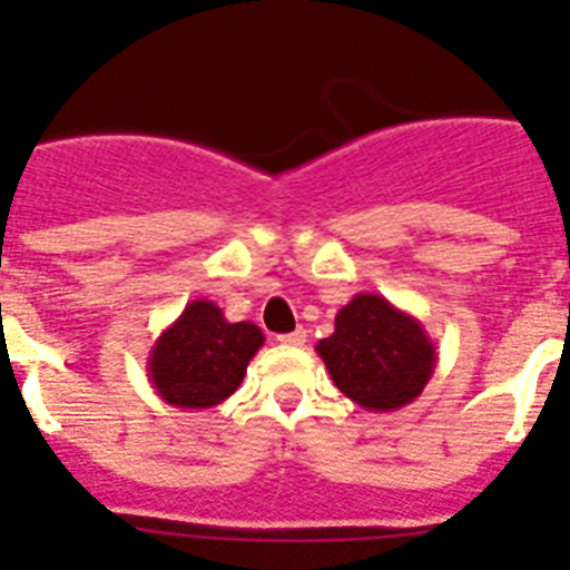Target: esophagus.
Listing matches in <instances>:
<instances>
[{"instance_id": "obj_1", "label": "esophagus", "mask_w": 570, "mask_h": 570, "mask_svg": "<svg viewBox=\"0 0 570 570\" xmlns=\"http://www.w3.org/2000/svg\"><path fill=\"white\" fill-rule=\"evenodd\" d=\"M305 336H308V334H305V328H296V331H291V334H282L279 336V342H282V345H302V342H305Z\"/></svg>"}]
</instances>
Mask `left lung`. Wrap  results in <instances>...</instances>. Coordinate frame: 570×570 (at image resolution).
<instances>
[{"label": "left lung", "instance_id": "1", "mask_svg": "<svg viewBox=\"0 0 570 570\" xmlns=\"http://www.w3.org/2000/svg\"><path fill=\"white\" fill-rule=\"evenodd\" d=\"M316 354L347 400L365 411H400L434 376L436 345L425 325L380 294H356L336 314Z\"/></svg>", "mask_w": 570, "mask_h": 570}]
</instances>
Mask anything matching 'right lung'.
I'll return each mask as SVG.
<instances>
[{"mask_svg": "<svg viewBox=\"0 0 570 570\" xmlns=\"http://www.w3.org/2000/svg\"><path fill=\"white\" fill-rule=\"evenodd\" d=\"M265 342L254 322H228L208 299L185 305L179 320L156 336L148 376L168 405L203 411L228 400Z\"/></svg>", "mask_w": 570, "mask_h": 570, "instance_id": "add662e5", "label": "right lung"}]
</instances>
